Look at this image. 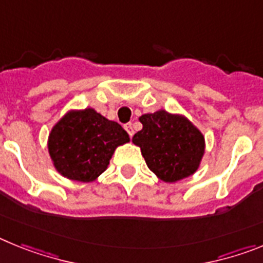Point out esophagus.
Segmentation results:
<instances>
[{
	"mask_svg": "<svg viewBox=\"0 0 263 263\" xmlns=\"http://www.w3.org/2000/svg\"><path fill=\"white\" fill-rule=\"evenodd\" d=\"M124 127H125V130L127 132V134H129L130 137H133L134 130H133V125H132V122H127V124H125Z\"/></svg>",
	"mask_w": 263,
	"mask_h": 263,
	"instance_id": "1",
	"label": "esophagus"
}]
</instances>
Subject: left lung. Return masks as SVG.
<instances>
[{"label":"left lung","mask_w":263,"mask_h":263,"mask_svg":"<svg viewBox=\"0 0 263 263\" xmlns=\"http://www.w3.org/2000/svg\"><path fill=\"white\" fill-rule=\"evenodd\" d=\"M139 122L142 130L132 141L158 179L176 183L196 173L205 153V139L185 116L159 109L142 115Z\"/></svg>","instance_id":"8db88e82"}]
</instances>
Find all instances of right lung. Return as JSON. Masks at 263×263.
<instances>
[{"mask_svg": "<svg viewBox=\"0 0 263 263\" xmlns=\"http://www.w3.org/2000/svg\"><path fill=\"white\" fill-rule=\"evenodd\" d=\"M129 142L124 127L93 108L71 109L51 129L47 148L60 175L90 183L108 168L116 148Z\"/></svg>", "mask_w": 263, "mask_h": 263, "instance_id": "1", "label": "right lung"}]
</instances>
